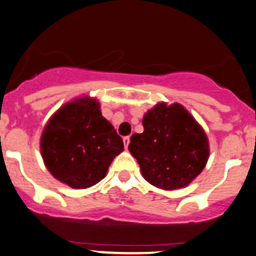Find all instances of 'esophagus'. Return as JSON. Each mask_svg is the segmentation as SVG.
<instances>
[{"label": "esophagus", "mask_w": 256, "mask_h": 256, "mask_svg": "<svg viewBox=\"0 0 256 256\" xmlns=\"http://www.w3.org/2000/svg\"><path fill=\"white\" fill-rule=\"evenodd\" d=\"M123 142H124V148L127 149L129 142H130V138H129V136H124V138H123Z\"/></svg>", "instance_id": "obj_1"}]
</instances>
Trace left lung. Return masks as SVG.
Masks as SVG:
<instances>
[{
	"instance_id": "1",
	"label": "left lung",
	"mask_w": 256,
	"mask_h": 256,
	"mask_svg": "<svg viewBox=\"0 0 256 256\" xmlns=\"http://www.w3.org/2000/svg\"><path fill=\"white\" fill-rule=\"evenodd\" d=\"M142 133L132 136L128 150L154 186L186 188L205 168L210 156L208 136L180 104H156L142 117Z\"/></svg>"
}]
</instances>
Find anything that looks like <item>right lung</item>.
<instances>
[{"mask_svg": "<svg viewBox=\"0 0 256 256\" xmlns=\"http://www.w3.org/2000/svg\"><path fill=\"white\" fill-rule=\"evenodd\" d=\"M123 150L122 138L104 118L98 98L90 96L60 107L40 138L46 168L74 189H86L104 180L111 162Z\"/></svg>", "mask_w": 256, "mask_h": 256, "instance_id": "obj_1", "label": "right lung"}]
</instances>
